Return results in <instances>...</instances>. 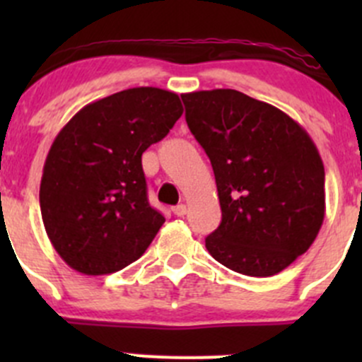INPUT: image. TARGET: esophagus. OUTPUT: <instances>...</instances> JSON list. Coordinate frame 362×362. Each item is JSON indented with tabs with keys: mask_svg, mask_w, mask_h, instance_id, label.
<instances>
[{
	"mask_svg": "<svg viewBox=\"0 0 362 362\" xmlns=\"http://www.w3.org/2000/svg\"><path fill=\"white\" fill-rule=\"evenodd\" d=\"M173 214L177 215V217H184V215L187 214V206H185V204H177V206L173 208Z\"/></svg>",
	"mask_w": 362,
	"mask_h": 362,
	"instance_id": "obj_1",
	"label": "esophagus"
}]
</instances>
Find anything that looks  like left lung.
<instances>
[{"mask_svg": "<svg viewBox=\"0 0 362 362\" xmlns=\"http://www.w3.org/2000/svg\"><path fill=\"white\" fill-rule=\"evenodd\" d=\"M182 101L210 158L222 210L206 250L242 275H276L310 249L324 222L315 144L287 113L240 90H196Z\"/></svg>", "mask_w": 362, "mask_h": 362, "instance_id": "8db88e82", "label": "left lung"}]
</instances>
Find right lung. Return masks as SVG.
Returning a JSON list of instances; mask_svg holds the SVG:
<instances>
[{"instance_id":"obj_1","label":"right lung","mask_w":362,"mask_h":362,"mask_svg":"<svg viewBox=\"0 0 362 362\" xmlns=\"http://www.w3.org/2000/svg\"><path fill=\"white\" fill-rule=\"evenodd\" d=\"M184 113L180 98L133 87L86 105L52 141L40 184L50 243L83 275H108L144 255L164 217L148 204L141 154Z\"/></svg>"}]
</instances>
